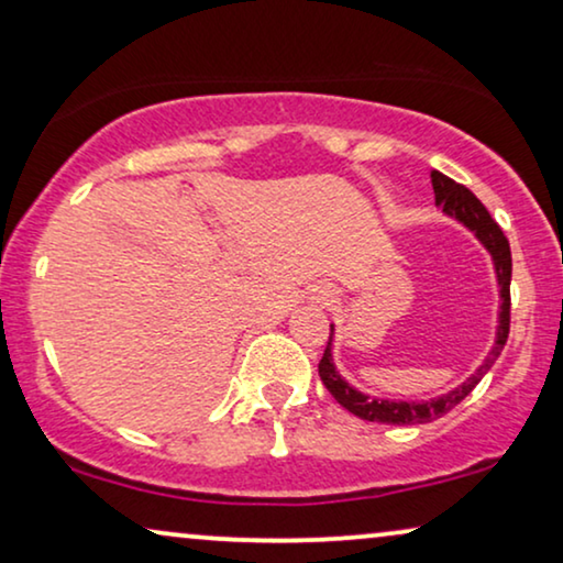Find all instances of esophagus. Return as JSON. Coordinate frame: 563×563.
<instances>
[{
  "label": "esophagus",
  "mask_w": 563,
  "mask_h": 563,
  "mask_svg": "<svg viewBox=\"0 0 563 563\" xmlns=\"http://www.w3.org/2000/svg\"><path fill=\"white\" fill-rule=\"evenodd\" d=\"M332 290H319V296H317V301L319 303H327V301H332Z\"/></svg>",
  "instance_id": "esophagus-1"
}]
</instances>
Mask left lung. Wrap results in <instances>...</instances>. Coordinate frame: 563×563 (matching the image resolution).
I'll use <instances>...</instances> for the list:
<instances>
[{
  "label": "left lung",
  "instance_id": "8db88e82",
  "mask_svg": "<svg viewBox=\"0 0 563 563\" xmlns=\"http://www.w3.org/2000/svg\"><path fill=\"white\" fill-rule=\"evenodd\" d=\"M431 187L433 197H437V205L446 216L460 220L467 231L475 233V239L486 246V252L494 260L496 280H499V327H496V340L494 347H490L483 364L475 368V374L467 376L460 387L450 389L446 395L431 397V400H379V397H368L358 389L351 387L343 376H340L338 368H334L332 361V340H334V324H330V340H327L324 355L319 361V376H322L324 387L330 389V395L343 405L345 410H351L353 416L364 418V421L372 423H395V426H416V423H431L437 418L450 412L454 405H460L467 395L473 393V387L478 384L490 366L496 364L504 345H507L509 338V283H511V252L509 241L504 236L496 220L490 218V212L483 208V202L473 195L471 189L462 187L450 176L439 174V170H431Z\"/></svg>",
  "mask_w": 563,
  "mask_h": 563
}]
</instances>
